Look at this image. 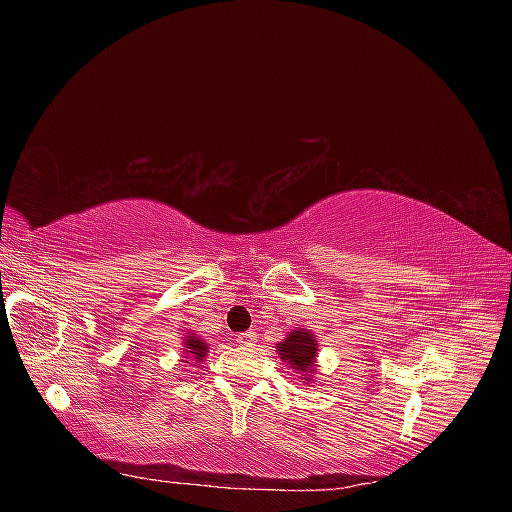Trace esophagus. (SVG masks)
<instances>
[{
    "label": "esophagus",
    "instance_id": "obj_1",
    "mask_svg": "<svg viewBox=\"0 0 512 512\" xmlns=\"http://www.w3.org/2000/svg\"><path fill=\"white\" fill-rule=\"evenodd\" d=\"M239 345H255V341H257V334L253 332V330H248V332H242V334H237V339H235Z\"/></svg>",
    "mask_w": 512,
    "mask_h": 512
}]
</instances>
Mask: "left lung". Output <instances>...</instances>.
<instances>
[{
    "label": "left lung",
    "mask_w": 512,
    "mask_h": 512,
    "mask_svg": "<svg viewBox=\"0 0 512 512\" xmlns=\"http://www.w3.org/2000/svg\"><path fill=\"white\" fill-rule=\"evenodd\" d=\"M277 354L288 367L295 369L301 376V383L310 385L317 374V356H319V343L314 332L306 328H297L288 332L284 341L277 343Z\"/></svg>",
    "instance_id": "left-lung-1"
}]
</instances>
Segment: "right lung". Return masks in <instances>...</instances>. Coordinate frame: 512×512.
<instances>
[{
  "label": "right lung",
  "mask_w": 512,
  "mask_h": 512,
  "mask_svg": "<svg viewBox=\"0 0 512 512\" xmlns=\"http://www.w3.org/2000/svg\"><path fill=\"white\" fill-rule=\"evenodd\" d=\"M182 350H184V363H202L206 352H209V345H206L198 334L195 332H187L182 339Z\"/></svg>",
  "instance_id": "obj_1"
}]
</instances>
